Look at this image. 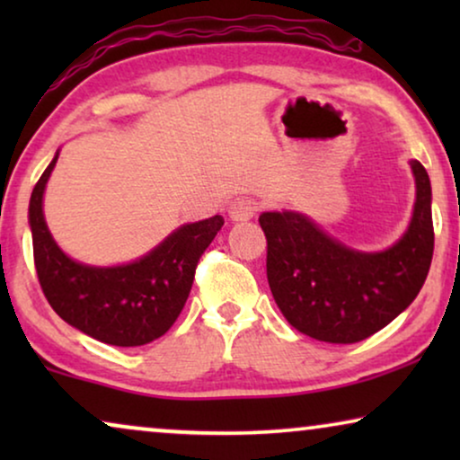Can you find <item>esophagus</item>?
<instances>
[{"label": "esophagus", "instance_id": "34e87169", "mask_svg": "<svg viewBox=\"0 0 460 460\" xmlns=\"http://www.w3.org/2000/svg\"><path fill=\"white\" fill-rule=\"evenodd\" d=\"M257 213V203L251 199H236L234 203L228 207V216L234 219V222H247Z\"/></svg>", "mask_w": 460, "mask_h": 460}]
</instances>
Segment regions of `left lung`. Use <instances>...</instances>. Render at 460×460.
I'll return each instance as SVG.
<instances>
[{
	"mask_svg": "<svg viewBox=\"0 0 460 460\" xmlns=\"http://www.w3.org/2000/svg\"><path fill=\"white\" fill-rule=\"evenodd\" d=\"M417 200L408 230L392 247L362 253L295 211H266L268 282L288 324L326 343L375 335L417 297L433 257L429 175L411 161Z\"/></svg>",
	"mask_w": 460,
	"mask_h": 460,
	"instance_id": "obj_1",
	"label": "left lung"
}]
</instances>
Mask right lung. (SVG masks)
I'll return each instance as SVG.
<instances>
[{"mask_svg": "<svg viewBox=\"0 0 460 460\" xmlns=\"http://www.w3.org/2000/svg\"><path fill=\"white\" fill-rule=\"evenodd\" d=\"M56 161L58 155L41 173L29 203L35 270L48 304L75 329L119 348L146 345L165 335L190 295L200 255L224 217L181 226L134 263L84 266L62 253L43 217V190Z\"/></svg>", "mask_w": 460, "mask_h": 460, "instance_id": "1", "label": "right lung"}]
</instances>
